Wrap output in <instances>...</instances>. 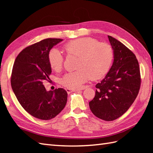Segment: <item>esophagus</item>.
Listing matches in <instances>:
<instances>
[{
	"instance_id": "esophagus-1",
	"label": "esophagus",
	"mask_w": 153,
	"mask_h": 153,
	"mask_svg": "<svg viewBox=\"0 0 153 153\" xmlns=\"http://www.w3.org/2000/svg\"><path fill=\"white\" fill-rule=\"evenodd\" d=\"M84 89L83 88H82V89H66V91L68 92V93H71V92H73V91H82V90H83Z\"/></svg>"
}]
</instances>
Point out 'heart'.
Wrapping results in <instances>:
<instances>
[{
	"mask_svg": "<svg viewBox=\"0 0 153 153\" xmlns=\"http://www.w3.org/2000/svg\"><path fill=\"white\" fill-rule=\"evenodd\" d=\"M64 49L68 54L78 56L76 66L78 70L66 74L60 80L62 85L68 89H81L90 77L102 78L111 67L114 53L108 43H99L93 38H79L68 42ZM48 62L54 71H59L62 68L63 58L57 49L49 52Z\"/></svg>",
	"mask_w": 153,
	"mask_h": 153,
	"instance_id": "heart-1",
	"label": "heart"
}]
</instances>
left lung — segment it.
Instances as JSON below:
<instances>
[{"label":"left lung","mask_w":153,"mask_h":153,"mask_svg":"<svg viewBox=\"0 0 153 153\" xmlns=\"http://www.w3.org/2000/svg\"><path fill=\"white\" fill-rule=\"evenodd\" d=\"M108 37L113 49V63L105 78L96 85L95 96L89 105L97 118L112 121L123 115L134 102L141 77L135 55L115 38Z\"/></svg>","instance_id":"8db88e82"}]
</instances>
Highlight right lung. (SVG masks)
I'll return each instance as SVG.
<instances>
[{"label":"right lung","mask_w":153,"mask_h":153,"mask_svg":"<svg viewBox=\"0 0 153 153\" xmlns=\"http://www.w3.org/2000/svg\"><path fill=\"white\" fill-rule=\"evenodd\" d=\"M63 39L48 38L24 48L13 66L11 86L22 106L35 118H54L66 105L68 93L62 88L47 91L45 81L50 79L48 54Z\"/></svg>","instance_id":"1"}]
</instances>
